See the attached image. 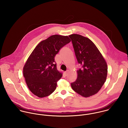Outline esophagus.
<instances>
[{
    "label": "esophagus",
    "mask_w": 128,
    "mask_h": 128,
    "mask_svg": "<svg viewBox=\"0 0 128 128\" xmlns=\"http://www.w3.org/2000/svg\"><path fill=\"white\" fill-rule=\"evenodd\" d=\"M64 76H66L68 75V72H64Z\"/></svg>",
    "instance_id": "34e87169"
}]
</instances>
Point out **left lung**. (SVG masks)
<instances>
[{
	"label": "left lung",
	"mask_w": 128,
	"mask_h": 128,
	"mask_svg": "<svg viewBox=\"0 0 128 128\" xmlns=\"http://www.w3.org/2000/svg\"><path fill=\"white\" fill-rule=\"evenodd\" d=\"M78 62L82 66L77 71V78L71 83L73 90L89 97L99 91L106 81V62L96 45L87 37L77 34L70 35Z\"/></svg>",
	"instance_id": "8db88e82"
}]
</instances>
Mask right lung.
I'll list each match as a JSON object with an SVG mask.
<instances>
[{"mask_svg": "<svg viewBox=\"0 0 128 128\" xmlns=\"http://www.w3.org/2000/svg\"><path fill=\"white\" fill-rule=\"evenodd\" d=\"M70 41L68 36H52L41 41L29 56L23 74L28 89L34 95L43 98L55 91L62 75L56 69L55 56Z\"/></svg>", "mask_w": 128, "mask_h": 128, "instance_id": "add662e5", "label": "right lung"}]
</instances>
